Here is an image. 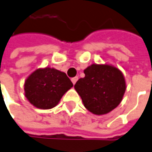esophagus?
Masks as SVG:
<instances>
[{"mask_svg":"<svg viewBox=\"0 0 152 152\" xmlns=\"http://www.w3.org/2000/svg\"><path fill=\"white\" fill-rule=\"evenodd\" d=\"M78 77H74V78H72L71 81H72V83H74V84H75V83H76V82L78 81Z\"/></svg>","mask_w":152,"mask_h":152,"instance_id":"34e87169","label":"esophagus"}]
</instances>
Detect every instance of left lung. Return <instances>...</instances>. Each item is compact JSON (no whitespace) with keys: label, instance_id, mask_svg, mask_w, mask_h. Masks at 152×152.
Listing matches in <instances>:
<instances>
[{"label":"left lung","instance_id":"8db88e82","mask_svg":"<svg viewBox=\"0 0 152 152\" xmlns=\"http://www.w3.org/2000/svg\"><path fill=\"white\" fill-rule=\"evenodd\" d=\"M74 88L85 108L94 115H104L116 108L126 91V81L121 70L111 65L92 64L84 69Z\"/></svg>","mask_w":152,"mask_h":152}]
</instances>
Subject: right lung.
<instances>
[{
    "label": "right lung",
    "instance_id": "1",
    "mask_svg": "<svg viewBox=\"0 0 152 152\" xmlns=\"http://www.w3.org/2000/svg\"><path fill=\"white\" fill-rule=\"evenodd\" d=\"M73 83L65 73L51 68L37 69L26 78L25 96L34 106L48 110L56 106Z\"/></svg>",
    "mask_w": 152,
    "mask_h": 152
}]
</instances>
